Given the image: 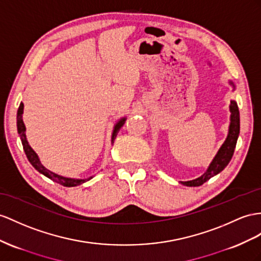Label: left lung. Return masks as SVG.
Wrapping results in <instances>:
<instances>
[{"label": "left lung", "mask_w": 261, "mask_h": 261, "mask_svg": "<svg viewBox=\"0 0 261 261\" xmlns=\"http://www.w3.org/2000/svg\"><path fill=\"white\" fill-rule=\"evenodd\" d=\"M228 83L233 88L232 90H235L236 88L235 84H233L231 80H229ZM229 111H230V122H229V128H228V135H227V138L224 141V143L219 148L216 155L214 156L213 161L208 165V168H207L204 174L195 179H192V181L179 182V183L185 186H200L206 181H208L211 177L215 176L218 174V173L222 172L226 168L227 164L229 163V161L232 158L233 151H235V148H236L237 139L239 136V129H240L239 110L235 100H230Z\"/></svg>", "instance_id": "1"}]
</instances>
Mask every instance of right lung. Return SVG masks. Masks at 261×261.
Here are the masks:
<instances>
[{"mask_svg": "<svg viewBox=\"0 0 261 261\" xmlns=\"http://www.w3.org/2000/svg\"><path fill=\"white\" fill-rule=\"evenodd\" d=\"M23 112H24V103L21 102L19 103L18 107V110H17V117H16V123H17V132H18V136L21 138V141L23 144V149L26 156H28L30 163L34 166V169L36 171H38L41 174L45 175L46 177L50 178L51 181H54L58 184H61L63 186H66V188H73V186H78L83 183H86L87 181H89L93 176L90 177H87V178H72V177H66L63 175H59L57 173L53 172L48 169H46L45 166L42 164L41 160H39L37 153L32 149V146L30 145L28 139H26V128H25V124L23 121ZM125 120L126 118L123 117L121 119H119L117 123L113 126V130H112V135H111V144H113L115 142V139L118 135V132L120 131V129L122 128L123 124L125 123Z\"/></svg>", "mask_w": 261, "mask_h": 261, "instance_id": "obj_1", "label": "right lung"}]
</instances>
